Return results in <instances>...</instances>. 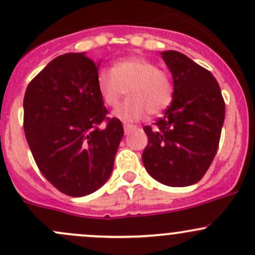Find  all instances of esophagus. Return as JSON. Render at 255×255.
Masks as SVG:
<instances>
[{
	"instance_id": "esophagus-1",
	"label": "esophagus",
	"mask_w": 255,
	"mask_h": 255,
	"mask_svg": "<svg viewBox=\"0 0 255 255\" xmlns=\"http://www.w3.org/2000/svg\"><path fill=\"white\" fill-rule=\"evenodd\" d=\"M123 128H125V132L128 133L130 129H133V128H134V126H133V125H127V123H125V125H123Z\"/></svg>"
}]
</instances>
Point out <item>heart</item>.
<instances>
[{
  "label": "heart",
  "mask_w": 255,
  "mask_h": 255,
  "mask_svg": "<svg viewBox=\"0 0 255 255\" xmlns=\"http://www.w3.org/2000/svg\"><path fill=\"white\" fill-rule=\"evenodd\" d=\"M96 84L109 106H116L127 92L129 94L130 99L112 112L113 117L125 122L142 120L148 111L150 115H159L173 100L171 76L140 56L118 60L113 69H100Z\"/></svg>",
  "instance_id": "heart-1"
}]
</instances>
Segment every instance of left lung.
<instances>
[{"instance_id": "left-lung-1", "label": "left lung", "mask_w": 255, "mask_h": 255, "mask_svg": "<svg viewBox=\"0 0 255 255\" xmlns=\"http://www.w3.org/2000/svg\"><path fill=\"white\" fill-rule=\"evenodd\" d=\"M173 75L174 94L165 115L145 126L142 160L149 175L164 185L196 184L210 168L225 122V101L210 71L175 50L161 53Z\"/></svg>"}]
</instances>
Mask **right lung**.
Returning a JSON list of instances; mask_svg holds the SVG:
<instances>
[{
    "label": "right lung",
    "instance_id": "right-lung-1",
    "mask_svg": "<svg viewBox=\"0 0 255 255\" xmlns=\"http://www.w3.org/2000/svg\"><path fill=\"white\" fill-rule=\"evenodd\" d=\"M100 63L85 53L58 56L29 82L23 100L25 139L40 173L73 197L109 180L125 133L118 118L106 117L96 84Z\"/></svg>",
    "mask_w": 255,
    "mask_h": 255
}]
</instances>
